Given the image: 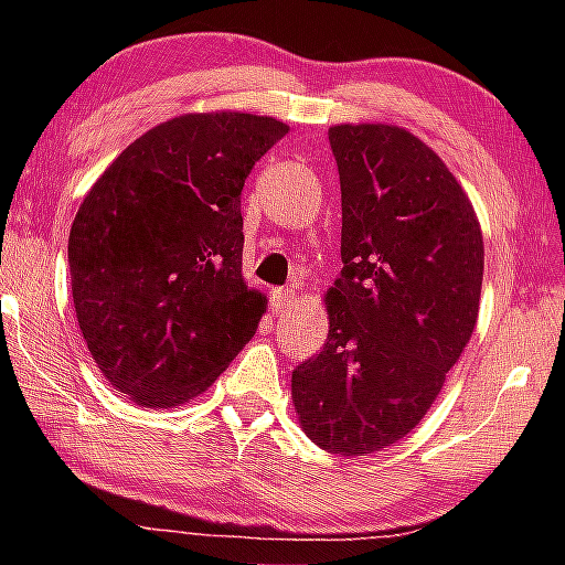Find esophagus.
<instances>
[{
  "label": "esophagus",
  "instance_id": "obj_1",
  "mask_svg": "<svg viewBox=\"0 0 565 565\" xmlns=\"http://www.w3.org/2000/svg\"><path fill=\"white\" fill-rule=\"evenodd\" d=\"M292 300H296V292L288 288H277L269 292V303H273L275 311H285V308H290Z\"/></svg>",
  "mask_w": 565,
  "mask_h": 565
}]
</instances>
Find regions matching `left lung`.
<instances>
[{"instance_id":"1","label":"left lung","mask_w":565,"mask_h":565,"mask_svg":"<svg viewBox=\"0 0 565 565\" xmlns=\"http://www.w3.org/2000/svg\"><path fill=\"white\" fill-rule=\"evenodd\" d=\"M342 188V275L329 337L292 370L306 435L383 450L424 419L478 319L483 236L443 159L396 126L329 128Z\"/></svg>"}]
</instances>
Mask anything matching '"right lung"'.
<instances>
[{"label": "right lung", "mask_w": 565, "mask_h": 565, "mask_svg": "<svg viewBox=\"0 0 565 565\" xmlns=\"http://www.w3.org/2000/svg\"><path fill=\"white\" fill-rule=\"evenodd\" d=\"M288 134L275 118L198 113L136 138L68 234L76 319L97 367L138 406L203 393L265 313L242 277V190Z\"/></svg>", "instance_id": "add662e5"}]
</instances>
